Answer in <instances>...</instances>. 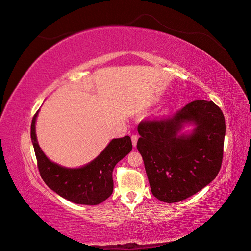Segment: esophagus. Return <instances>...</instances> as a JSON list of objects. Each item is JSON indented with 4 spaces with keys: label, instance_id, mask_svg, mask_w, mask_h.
I'll list each match as a JSON object with an SVG mask.
<instances>
[{
    "label": "esophagus",
    "instance_id": "obj_1",
    "mask_svg": "<svg viewBox=\"0 0 251 251\" xmlns=\"http://www.w3.org/2000/svg\"><path fill=\"white\" fill-rule=\"evenodd\" d=\"M132 142H133V147L135 148L136 144H137V141H138V136L137 135H132Z\"/></svg>",
    "mask_w": 251,
    "mask_h": 251
}]
</instances>
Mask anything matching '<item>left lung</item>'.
<instances>
[{
	"mask_svg": "<svg viewBox=\"0 0 251 251\" xmlns=\"http://www.w3.org/2000/svg\"><path fill=\"white\" fill-rule=\"evenodd\" d=\"M187 123L195 128L181 134ZM225 118L216 103L189 102L174 115L142 120L137 149L151 194L166 203L184 200L214 180L221 169Z\"/></svg>",
	"mask_w": 251,
	"mask_h": 251,
	"instance_id": "1",
	"label": "left lung"
}]
</instances>
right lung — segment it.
Instances as JSON below:
<instances>
[{"label": "right lung", "instance_id": "right-lung-1", "mask_svg": "<svg viewBox=\"0 0 251 251\" xmlns=\"http://www.w3.org/2000/svg\"><path fill=\"white\" fill-rule=\"evenodd\" d=\"M37 111L31 123V140L41 177L49 188L76 204L97 205L113 193V170L132 151L130 136L112 139L93 161L78 169H68L52 162L39 146L35 134Z\"/></svg>", "mask_w": 251, "mask_h": 251}]
</instances>
